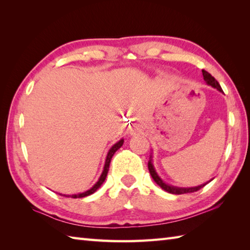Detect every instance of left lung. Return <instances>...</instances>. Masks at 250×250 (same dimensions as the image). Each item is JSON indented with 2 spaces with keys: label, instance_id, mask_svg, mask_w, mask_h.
Wrapping results in <instances>:
<instances>
[{
  "label": "left lung",
  "instance_id": "left-lung-1",
  "mask_svg": "<svg viewBox=\"0 0 250 250\" xmlns=\"http://www.w3.org/2000/svg\"><path fill=\"white\" fill-rule=\"evenodd\" d=\"M202 73H203V78L204 81L206 82V83L208 84V86H211L213 88L219 90L220 92H224L222 91V89L220 87L219 83L216 81V79L210 75V74L208 72H206L204 70H202ZM148 168H149V173L151 175L152 179L155 180L156 184L158 186H160V187L166 190L167 192L168 193H172V194H184V193H190V192H195V191L200 190L201 188H203L204 186L207 184H203V185H200V186H196V187H188V188H184V187H176V186H172V185H168L167 184L166 182H163V180L161 179V177L159 176L158 173L156 172L155 169V167H153L152 164V156L150 155V158H149V161H148ZM211 180V179H210ZM209 180V182H210Z\"/></svg>",
  "mask_w": 250,
  "mask_h": 250
}]
</instances>
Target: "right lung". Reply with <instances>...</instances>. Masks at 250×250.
<instances>
[{
	"label": "right lung",
	"instance_id": "add662e5",
	"mask_svg": "<svg viewBox=\"0 0 250 250\" xmlns=\"http://www.w3.org/2000/svg\"><path fill=\"white\" fill-rule=\"evenodd\" d=\"M122 144H124V139H121L119 142H117L116 144H114L113 146H111L110 149L108 150L107 152V156H106V160H105V164H104V168H103V172L102 174H101V176L99 178V180L97 183H95L93 185V187L90 188L89 190L84 191V192H82V193H77V194H61L60 195H63V196H66V198H73V199H77V198H84V196H88L90 194L94 193L95 191H97L101 186H102V184L104 183V180L106 179V176H107V173H108V168H109V163H110V160L111 158H113L114 153L119 149V148L122 146Z\"/></svg>",
	"mask_w": 250,
	"mask_h": 250
}]
</instances>
